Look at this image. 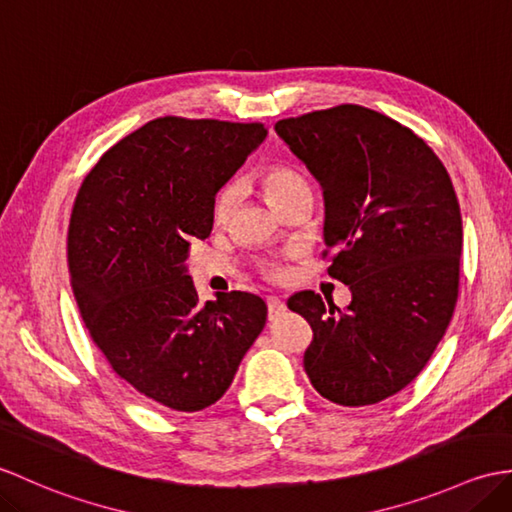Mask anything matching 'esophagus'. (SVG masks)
I'll return each instance as SVG.
<instances>
[{"mask_svg":"<svg viewBox=\"0 0 512 512\" xmlns=\"http://www.w3.org/2000/svg\"><path fill=\"white\" fill-rule=\"evenodd\" d=\"M283 312H285V303L281 299H277V296H270V299H268V318L275 320Z\"/></svg>","mask_w":512,"mask_h":512,"instance_id":"esophagus-1","label":"esophagus"}]
</instances>
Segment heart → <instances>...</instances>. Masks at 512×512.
Instances as JSON below:
<instances>
[{
  "label": "heart",
  "mask_w": 512,
  "mask_h": 512,
  "mask_svg": "<svg viewBox=\"0 0 512 512\" xmlns=\"http://www.w3.org/2000/svg\"><path fill=\"white\" fill-rule=\"evenodd\" d=\"M305 185H307L305 178L299 172H294L292 168H283V165H275V168L266 170V174H264V187H266V194H268L272 205L288 196L290 192H294V189L305 187ZM237 198H240V187H237L235 183L222 189L218 200H216V207H213V216H216V222H227L231 218V213L237 205ZM266 272L272 277L279 275V270L275 266H268Z\"/></svg>",
  "instance_id": "obj_1"
}]
</instances>
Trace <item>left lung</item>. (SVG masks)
Returning a JSON list of instances; mask_svg holds the SVG:
<instances>
[{
    "label": "left lung",
    "mask_w": 512,
    "mask_h": 512,
    "mask_svg": "<svg viewBox=\"0 0 512 512\" xmlns=\"http://www.w3.org/2000/svg\"><path fill=\"white\" fill-rule=\"evenodd\" d=\"M323 187L329 275L351 290L340 310L314 292L288 307L312 325L305 373L338 406H371L417 377L454 316L462 218L451 178L421 137L342 104L275 124Z\"/></svg>",
    "instance_id": "left-lung-1"
}]
</instances>
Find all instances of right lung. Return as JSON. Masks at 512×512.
I'll use <instances>...</instances> for the list:
<instances>
[{
    "instance_id": "add662e5",
    "label": "right lung",
    "mask_w": 512,
    "mask_h": 512,
    "mask_svg": "<svg viewBox=\"0 0 512 512\" xmlns=\"http://www.w3.org/2000/svg\"><path fill=\"white\" fill-rule=\"evenodd\" d=\"M264 124L159 117L102 154L67 235L71 288L113 371L154 406L198 412L231 386L266 325L264 299L200 305L187 257L216 194L266 139Z\"/></svg>"
}]
</instances>
